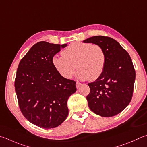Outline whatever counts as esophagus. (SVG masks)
<instances>
[{
	"instance_id": "obj_1",
	"label": "esophagus",
	"mask_w": 147,
	"mask_h": 147,
	"mask_svg": "<svg viewBox=\"0 0 147 147\" xmlns=\"http://www.w3.org/2000/svg\"><path fill=\"white\" fill-rule=\"evenodd\" d=\"M81 84H82L81 83H80L79 82H77V83H76V87H77V88H79L80 87V86H81Z\"/></svg>"
}]
</instances>
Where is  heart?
Segmentation results:
<instances>
[{
  "mask_svg": "<svg viewBox=\"0 0 147 147\" xmlns=\"http://www.w3.org/2000/svg\"><path fill=\"white\" fill-rule=\"evenodd\" d=\"M61 54L62 56L53 57L52 64L66 79L72 77L76 68L77 77L81 80L95 81L103 73L106 58L100 45L74 42L63 50Z\"/></svg>",
  "mask_w": 147,
  "mask_h": 147,
  "instance_id": "heart-1",
  "label": "heart"
}]
</instances>
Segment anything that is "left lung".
Segmentation results:
<instances>
[{
  "mask_svg": "<svg viewBox=\"0 0 147 147\" xmlns=\"http://www.w3.org/2000/svg\"><path fill=\"white\" fill-rule=\"evenodd\" d=\"M100 45L106 54L103 73L88 83V106L95 114L110 117L121 113L129 104L133 94L136 72L131 57L117 41L95 36L83 41Z\"/></svg>",
  "mask_w": 147,
  "mask_h": 147,
  "instance_id": "left-lung-1",
  "label": "left lung"
}]
</instances>
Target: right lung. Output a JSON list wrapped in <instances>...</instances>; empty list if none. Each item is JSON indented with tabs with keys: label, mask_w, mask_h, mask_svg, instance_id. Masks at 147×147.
I'll return each mask as SVG.
<instances>
[{
	"label": "right lung",
	"mask_w": 147,
	"mask_h": 147,
	"mask_svg": "<svg viewBox=\"0 0 147 147\" xmlns=\"http://www.w3.org/2000/svg\"><path fill=\"white\" fill-rule=\"evenodd\" d=\"M66 44L40 41L18 65L15 81L19 107L27 120L41 128H55L68 115V99L76 82L66 79L52 64V58Z\"/></svg>",
	"instance_id": "right-lung-1"
}]
</instances>
